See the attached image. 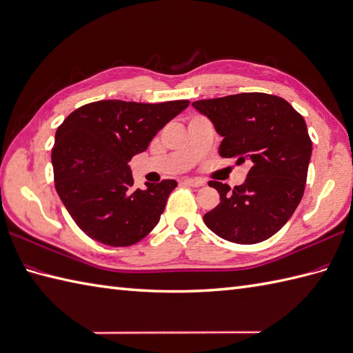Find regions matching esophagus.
Here are the masks:
<instances>
[{
    "mask_svg": "<svg viewBox=\"0 0 353 353\" xmlns=\"http://www.w3.org/2000/svg\"><path fill=\"white\" fill-rule=\"evenodd\" d=\"M183 183L190 185V186H194V188H200L204 185V180L201 179H192V177H186L183 179Z\"/></svg>",
    "mask_w": 353,
    "mask_h": 353,
    "instance_id": "esophagus-1",
    "label": "esophagus"
}]
</instances>
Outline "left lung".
Returning a JSON list of instances; mask_svg holds the SVG:
<instances>
[{
    "instance_id": "obj_1",
    "label": "left lung",
    "mask_w": 353,
    "mask_h": 353,
    "mask_svg": "<svg viewBox=\"0 0 353 353\" xmlns=\"http://www.w3.org/2000/svg\"><path fill=\"white\" fill-rule=\"evenodd\" d=\"M223 137L219 154L250 162L245 182L212 180L221 201L203 216L212 232L234 243H259L288 223L304 195L311 139L304 117L283 97L241 93L192 102Z\"/></svg>"
}]
</instances>
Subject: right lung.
I'll return each mask as SVG.
<instances>
[{
	"mask_svg": "<svg viewBox=\"0 0 353 353\" xmlns=\"http://www.w3.org/2000/svg\"><path fill=\"white\" fill-rule=\"evenodd\" d=\"M190 101L137 103L99 101L69 114L55 132V190L77 225L110 247H129L159 223L173 179L134 190L128 162L147 150Z\"/></svg>",
	"mask_w": 353,
	"mask_h": 353,
	"instance_id": "right-lung-1",
	"label": "right lung"
}]
</instances>
